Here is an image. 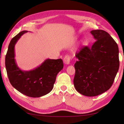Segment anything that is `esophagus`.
Segmentation results:
<instances>
[{
    "label": "esophagus",
    "mask_w": 124,
    "mask_h": 124,
    "mask_svg": "<svg viewBox=\"0 0 124 124\" xmlns=\"http://www.w3.org/2000/svg\"><path fill=\"white\" fill-rule=\"evenodd\" d=\"M70 62V56L69 55H66L63 58V62L66 65H69Z\"/></svg>",
    "instance_id": "1"
}]
</instances>
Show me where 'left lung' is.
<instances>
[{"mask_svg": "<svg viewBox=\"0 0 124 124\" xmlns=\"http://www.w3.org/2000/svg\"><path fill=\"white\" fill-rule=\"evenodd\" d=\"M96 40L91 47H82L76 55L73 83L77 91L88 97L98 96L109 89L119 66L117 43L102 30L91 31Z\"/></svg>", "mask_w": 124, "mask_h": 124, "instance_id": "8db88e82", "label": "left lung"}]
</instances>
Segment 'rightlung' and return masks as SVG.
<instances>
[{"label": "right lung", "mask_w": 124, "mask_h": 124, "mask_svg": "<svg viewBox=\"0 0 124 124\" xmlns=\"http://www.w3.org/2000/svg\"><path fill=\"white\" fill-rule=\"evenodd\" d=\"M28 31L19 32L11 40L6 56V68L11 84L23 94L40 97L49 93L54 87L56 76L63 67L62 59H46L37 68L23 71L18 68L15 59V45Z\"/></svg>", "instance_id": "right-lung-1"}]
</instances>
